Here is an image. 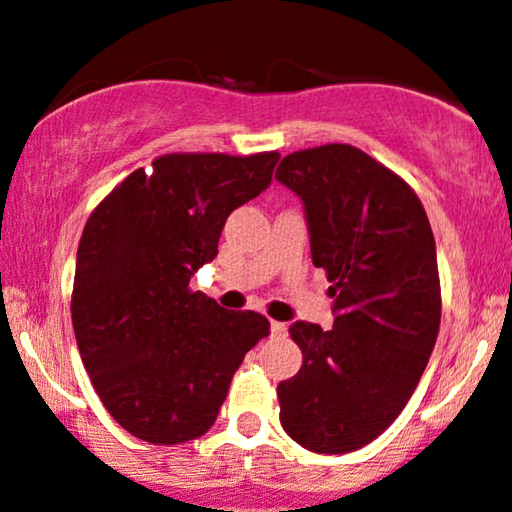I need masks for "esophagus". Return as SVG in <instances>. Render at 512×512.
Segmentation results:
<instances>
[{
  "label": "esophagus",
  "instance_id": "1",
  "mask_svg": "<svg viewBox=\"0 0 512 512\" xmlns=\"http://www.w3.org/2000/svg\"><path fill=\"white\" fill-rule=\"evenodd\" d=\"M272 334L274 336H286L288 334V326L286 324H283V322H272Z\"/></svg>",
  "mask_w": 512,
  "mask_h": 512
}]
</instances>
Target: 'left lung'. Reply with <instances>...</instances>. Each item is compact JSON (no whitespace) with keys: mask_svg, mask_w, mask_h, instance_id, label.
I'll list each match as a JSON object with an SVG mask.
<instances>
[{"mask_svg":"<svg viewBox=\"0 0 512 512\" xmlns=\"http://www.w3.org/2000/svg\"><path fill=\"white\" fill-rule=\"evenodd\" d=\"M276 178L303 200L312 262L336 298L329 331L288 329L303 367L276 386L281 427L312 453H350L391 427L434 350V233L415 190L353 145L293 152Z\"/></svg>","mask_w":512,"mask_h":512,"instance_id":"obj_1","label":"left lung"}]
</instances>
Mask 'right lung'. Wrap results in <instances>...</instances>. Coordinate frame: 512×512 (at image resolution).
<instances>
[{
  "label": "right lung",
  "instance_id": "add662e5",
  "mask_svg": "<svg viewBox=\"0 0 512 512\" xmlns=\"http://www.w3.org/2000/svg\"><path fill=\"white\" fill-rule=\"evenodd\" d=\"M279 152L164 155L133 171L80 236L71 319L109 415L157 446L217 420L233 372L269 336L267 317L229 312L188 283L217 257L233 209L269 188Z\"/></svg>",
  "mask_w": 512,
  "mask_h": 512
}]
</instances>
